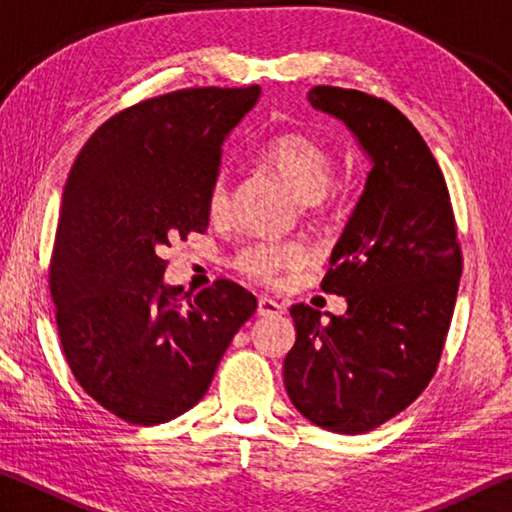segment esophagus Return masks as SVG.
Listing matches in <instances>:
<instances>
[{
    "mask_svg": "<svg viewBox=\"0 0 512 512\" xmlns=\"http://www.w3.org/2000/svg\"><path fill=\"white\" fill-rule=\"evenodd\" d=\"M257 314L259 316H280V314H284V307L277 300H273V298L259 296V300H257Z\"/></svg>",
    "mask_w": 512,
    "mask_h": 512,
    "instance_id": "obj_1",
    "label": "esophagus"
}]
</instances>
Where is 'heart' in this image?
<instances>
[{
    "instance_id": "b5f03b06",
    "label": "heart",
    "mask_w": 512,
    "mask_h": 512,
    "mask_svg": "<svg viewBox=\"0 0 512 512\" xmlns=\"http://www.w3.org/2000/svg\"><path fill=\"white\" fill-rule=\"evenodd\" d=\"M262 167L273 171L300 203L318 205L334 180V164L318 142L300 133H282L262 144L257 151ZM228 178L216 176L210 189V212L221 214L228 207ZM309 259L307 248L298 241L284 244H253L237 255V268L255 280L271 282L284 271H296Z\"/></svg>"
}]
</instances>
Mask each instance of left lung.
<instances>
[{"label": "left lung", "mask_w": 512, "mask_h": 512, "mask_svg": "<svg viewBox=\"0 0 512 512\" xmlns=\"http://www.w3.org/2000/svg\"><path fill=\"white\" fill-rule=\"evenodd\" d=\"M311 108L343 121L370 171L320 289L343 316L293 305L284 359L289 400L309 422L366 433L404 411L436 372L463 257L443 171L400 110L359 90L318 85Z\"/></svg>", "instance_id": "1"}]
</instances>
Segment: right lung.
Segmentation results:
<instances>
[{
    "instance_id": "1",
    "label": "right lung",
    "mask_w": 512,
    "mask_h": 512,
    "mask_svg": "<svg viewBox=\"0 0 512 512\" xmlns=\"http://www.w3.org/2000/svg\"><path fill=\"white\" fill-rule=\"evenodd\" d=\"M259 85L146 99L99 126L76 158L49 266L60 345L92 400L131 424L201 402L253 293L230 280L185 300L164 282L171 241L205 232L223 142Z\"/></svg>"
}]
</instances>
